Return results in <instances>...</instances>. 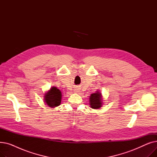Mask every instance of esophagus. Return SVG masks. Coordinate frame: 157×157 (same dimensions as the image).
<instances>
[{"instance_id": "34e87169", "label": "esophagus", "mask_w": 157, "mask_h": 157, "mask_svg": "<svg viewBox=\"0 0 157 157\" xmlns=\"http://www.w3.org/2000/svg\"><path fill=\"white\" fill-rule=\"evenodd\" d=\"M77 92H78V91H77Z\"/></svg>"}]
</instances>
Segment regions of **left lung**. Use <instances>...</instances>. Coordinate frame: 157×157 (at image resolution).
Listing matches in <instances>:
<instances>
[{"label":"left lung","instance_id":"left-lung-1","mask_svg":"<svg viewBox=\"0 0 157 157\" xmlns=\"http://www.w3.org/2000/svg\"><path fill=\"white\" fill-rule=\"evenodd\" d=\"M102 95L99 90L92 94L89 97V104L90 108L95 109H100L102 106Z\"/></svg>","mask_w":157,"mask_h":157}]
</instances>
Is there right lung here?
I'll return each instance as SVG.
<instances>
[{
	"instance_id": "add662e5",
	"label": "right lung",
	"mask_w": 157,
	"mask_h": 157,
	"mask_svg": "<svg viewBox=\"0 0 157 157\" xmlns=\"http://www.w3.org/2000/svg\"><path fill=\"white\" fill-rule=\"evenodd\" d=\"M62 97L60 90L55 86H52L44 94V101L49 108H55L60 105Z\"/></svg>"
}]
</instances>
